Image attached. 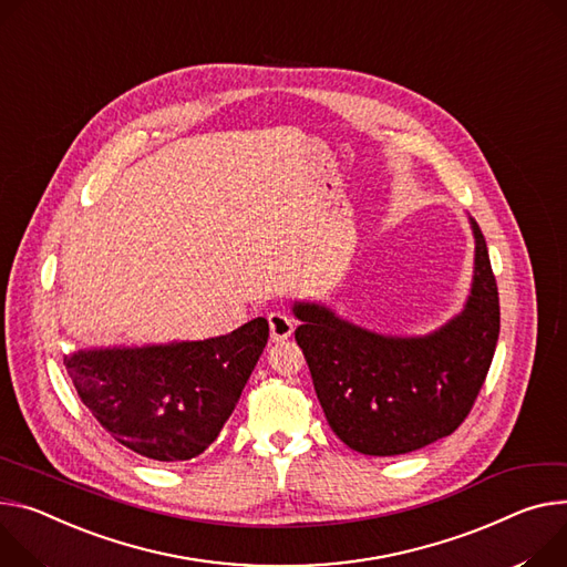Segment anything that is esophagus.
<instances>
[{
  "instance_id": "esophagus-1",
  "label": "esophagus",
  "mask_w": 567,
  "mask_h": 567,
  "mask_svg": "<svg viewBox=\"0 0 567 567\" xmlns=\"http://www.w3.org/2000/svg\"><path fill=\"white\" fill-rule=\"evenodd\" d=\"M269 330H271V341H285L293 332V319L287 317L285 312H271L269 315Z\"/></svg>"
}]
</instances>
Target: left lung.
Listing matches in <instances>:
<instances>
[{"instance_id": "1", "label": "left lung", "mask_w": 567, "mask_h": 567, "mask_svg": "<svg viewBox=\"0 0 567 567\" xmlns=\"http://www.w3.org/2000/svg\"><path fill=\"white\" fill-rule=\"evenodd\" d=\"M475 276L463 312L425 337H386L293 302L296 341L332 432L354 452L395 456L450 436L480 395L499 334V298L475 219Z\"/></svg>"}]
</instances>
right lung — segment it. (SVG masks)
Instances as JSON below:
<instances>
[{
    "mask_svg": "<svg viewBox=\"0 0 567 567\" xmlns=\"http://www.w3.org/2000/svg\"><path fill=\"white\" fill-rule=\"evenodd\" d=\"M267 339L257 317L203 341L76 350L65 369L115 441L146 458L187 461L219 436Z\"/></svg>",
    "mask_w": 567,
    "mask_h": 567,
    "instance_id": "right-lung-1",
    "label": "right lung"
}]
</instances>
